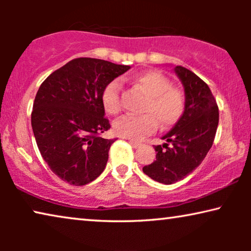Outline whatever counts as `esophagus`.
<instances>
[{
	"label": "esophagus",
	"mask_w": 251,
	"mask_h": 251,
	"mask_svg": "<svg viewBox=\"0 0 251 251\" xmlns=\"http://www.w3.org/2000/svg\"><path fill=\"white\" fill-rule=\"evenodd\" d=\"M129 143L131 144V146L133 147V149H137V147H139L142 144L138 143V142H135V140H129Z\"/></svg>",
	"instance_id": "1"
}]
</instances>
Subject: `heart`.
<instances>
[{
	"instance_id": "heart-1",
	"label": "heart",
	"mask_w": 251,
	"mask_h": 251,
	"mask_svg": "<svg viewBox=\"0 0 251 251\" xmlns=\"http://www.w3.org/2000/svg\"><path fill=\"white\" fill-rule=\"evenodd\" d=\"M133 84L142 89L147 99L143 115H125L114 122V132L123 138L140 140L152 135L160 126L169 129L176 126L186 111V96L181 89L173 87L167 76L156 71H146L130 77ZM102 107L109 114L121 111L120 83L108 82L101 91Z\"/></svg>"
}]
</instances>
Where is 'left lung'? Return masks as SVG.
<instances>
[{
  "instance_id": "8db88e82",
  "label": "left lung",
  "mask_w": 251,
  "mask_h": 251,
  "mask_svg": "<svg viewBox=\"0 0 251 251\" xmlns=\"http://www.w3.org/2000/svg\"><path fill=\"white\" fill-rule=\"evenodd\" d=\"M175 73L184 85L186 111L162 137L167 143L154 146L156 160L143 168L144 174L167 185L184 179L200 166L211 149L219 121L217 102L208 84L183 66L175 67Z\"/></svg>"
}]
</instances>
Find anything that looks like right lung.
I'll return each mask as SVG.
<instances>
[{
    "instance_id": "1",
    "label": "right lung",
    "mask_w": 251,
    "mask_h": 251,
    "mask_svg": "<svg viewBox=\"0 0 251 251\" xmlns=\"http://www.w3.org/2000/svg\"><path fill=\"white\" fill-rule=\"evenodd\" d=\"M129 68L96 58H75L40 85L32 111L34 137L43 160L61 180L82 186L104 171L115 139L100 137L111 128L101 91Z\"/></svg>"
}]
</instances>
